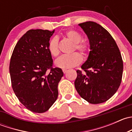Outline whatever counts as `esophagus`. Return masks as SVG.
Returning a JSON list of instances; mask_svg holds the SVG:
<instances>
[{
    "label": "esophagus",
    "mask_w": 132,
    "mask_h": 132,
    "mask_svg": "<svg viewBox=\"0 0 132 132\" xmlns=\"http://www.w3.org/2000/svg\"><path fill=\"white\" fill-rule=\"evenodd\" d=\"M62 71H63L64 73H66L68 71V70H66V69H63V70H62Z\"/></svg>",
    "instance_id": "1"
}]
</instances>
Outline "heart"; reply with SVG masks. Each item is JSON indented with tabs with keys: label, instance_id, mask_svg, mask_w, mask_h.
<instances>
[{
	"label": "heart",
	"instance_id": "heart-1",
	"mask_svg": "<svg viewBox=\"0 0 132 132\" xmlns=\"http://www.w3.org/2000/svg\"><path fill=\"white\" fill-rule=\"evenodd\" d=\"M64 36L72 43H73L75 50L79 51L83 55H85L89 50V45L86 41H81L82 35L75 30H69L65 32ZM49 52L52 56L57 57L59 54L58 39L53 38L50 41L48 46ZM82 56L78 53H73L71 55H62L55 61V64L57 68L62 69H68L77 66L82 62Z\"/></svg>",
	"mask_w": 132,
	"mask_h": 132
}]
</instances>
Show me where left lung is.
I'll use <instances>...</instances> for the list:
<instances>
[{
    "mask_svg": "<svg viewBox=\"0 0 132 132\" xmlns=\"http://www.w3.org/2000/svg\"><path fill=\"white\" fill-rule=\"evenodd\" d=\"M88 38L90 52L77 70L75 87L83 99L98 104L110 99L118 91L123 75V63L119 48L105 29L94 22L78 24Z\"/></svg>",
    "mask_w": 132,
    "mask_h": 132,
    "instance_id": "left-lung-1",
    "label": "left lung"
}]
</instances>
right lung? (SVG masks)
I'll return each mask as SVG.
<instances>
[{
	"mask_svg": "<svg viewBox=\"0 0 132 132\" xmlns=\"http://www.w3.org/2000/svg\"><path fill=\"white\" fill-rule=\"evenodd\" d=\"M54 32L28 30L17 42L11 57L9 73L13 91L20 102L33 112L47 111L58 96V84L64 73L61 68H52L53 59L48 48Z\"/></svg>",
	"mask_w": 132,
	"mask_h": 132,
	"instance_id": "right-lung-1",
	"label": "right lung"
}]
</instances>
